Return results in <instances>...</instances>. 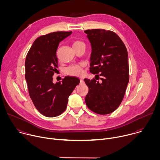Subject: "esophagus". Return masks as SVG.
Segmentation results:
<instances>
[{
  "instance_id": "esophagus-1",
  "label": "esophagus",
  "mask_w": 160,
  "mask_h": 160,
  "mask_svg": "<svg viewBox=\"0 0 160 160\" xmlns=\"http://www.w3.org/2000/svg\"><path fill=\"white\" fill-rule=\"evenodd\" d=\"M83 80L82 79V78H80V83H83Z\"/></svg>"
}]
</instances>
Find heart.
<instances>
[{
	"label": "heart",
	"mask_w": 160,
	"mask_h": 160,
	"mask_svg": "<svg viewBox=\"0 0 160 160\" xmlns=\"http://www.w3.org/2000/svg\"><path fill=\"white\" fill-rule=\"evenodd\" d=\"M84 45V43L80 40H75L73 43V48L75 50L79 47ZM85 66L84 63H80L78 64L72 65L66 68L65 73L67 75L72 76H80L83 73V68Z\"/></svg>",
	"instance_id": "obj_1"
}]
</instances>
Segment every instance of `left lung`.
<instances>
[{
  "instance_id": "left-lung-1",
  "label": "left lung",
  "mask_w": 160,
  "mask_h": 160,
  "mask_svg": "<svg viewBox=\"0 0 160 160\" xmlns=\"http://www.w3.org/2000/svg\"><path fill=\"white\" fill-rule=\"evenodd\" d=\"M92 47L90 72L101 77L84 79L88 87L87 107L99 115H107L120 105L129 81L128 52L119 36L112 31L92 29L84 31Z\"/></svg>"
}]
</instances>
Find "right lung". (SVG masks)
<instances>
[{"instance_id": "right-lung-1", "label": "right lung", "mask_w": 160, "mask_h": 160, "mask_svg": "<svg viewBox=\"0 0 160 160\" xmlns=\"http://www.w3.org/2000/svg\"><path fill=\"white\" fill-rule=\"evenodd\" d=\"M72 32H56L37 38L25 60V79L30 97L37 109L45 117L60 115L66 108L68 98L80 80L65 77L61 82H52L58 70L56 51L59 42Z\"/></svg>"}]
</instances>
